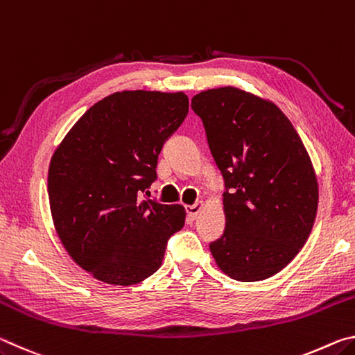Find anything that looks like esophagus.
<instances>
[{"mask_svg":"<svg viewBox=\"0 0 355 355\" xmlns=\"http://www.w3.org/2000/svg\"><path fill=\"white\" fill-rule=\"evenodd\" d=\"M203 203H194V205H188L186 207V213H188V216L191 219H196L197 216H199V213L203 209Z\"/></svg>","mask_w":355,"mask_h":355,"instance_id":"34e87169","label":"esophagus"}]
</instances>
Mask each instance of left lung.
Here are the masks:
<instances>
[{"label":"left lung","mask_w":355,"mask_h":355,"mask_svg":"<svg viewBox=\"0 0 355 355\" xmlns=\"http://www.w3.org/2000/svg\"><path fill=\"white\" fill-rule=\"evenodd\" d=\"M225 180V232L209 244L222 272L258 282L280 272L304 248L320 189L296 128L271 100L225 86L191 100Z\"/></svg>","instance_id":"left-lung-1"}]
</instances>
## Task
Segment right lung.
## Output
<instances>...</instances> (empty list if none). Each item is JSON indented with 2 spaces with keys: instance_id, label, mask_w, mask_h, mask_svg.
Returning a JSON list of instances; mask_svg holds the SVG:
<instances>
[{
  "instance_id": "add662e5",
  "label": "right lung",
  "mask_w": 355,
  "mask_h": 355,
  "mask_svg": "<svg viewBox=\"0 0 355 355\" xmlns=\"http://www.w3.org/2000/svg\"><path fill=\"white\" fill-rule=\"evenodd\" d=\"M189 110L184 92L122 91L78 119L48 167L53 225L78 266L128 286L158 271L184 207L139 200L158 155Z\"/></svg>"
}]
</instances>
